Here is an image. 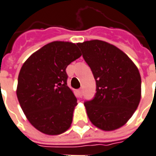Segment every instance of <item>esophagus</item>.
Segmentation results:
<instances>
[{"mask_svg":"<svg viewBox=\"0 0 156 156\" xmlns=\"http://www.w3.org/2000/svg\"><path fill=\"white\" fill-rule=\"evenodd\" d=\"M78 91H79L80 95H81V96H82V95H83V89H82V88H80L79 90H78Z\"/></svg>","mask_w":156,"mask_h":156,"instance_id":"34e87169","label":"esophagus"}]
</instances>
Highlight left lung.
Returning <instances> with one entry per match:
<instances>
[{
    "mask_svg": "<svg viewBox=\"0 0 156 156\" xmlns=\"http://www.w3.org/2000/svg\"><path fill=\"white\" fill-rule=\"evenodd\" d=\"M96 83L94 98L84 105L91 123L114 130L129 120L141 96V78L136 65L116 46L93 40L78 43Z\"/></svg>",
    "mask_w": 156,
    "mask_h": 156,
    "instance_id": "1",
    "label": "left lung"
}]
</instances>
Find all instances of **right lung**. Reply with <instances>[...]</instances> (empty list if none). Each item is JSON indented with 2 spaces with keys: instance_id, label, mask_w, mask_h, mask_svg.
Here are the masks:
<instances>
[{
  "instance_id": "1",
  "label": "right lung",
  "mask_w": 156,
  "mask_h": 156,
  "mask_svg": "<svg viewBox=\"0 0 156 156\" xmlns=\"http://www.w3.org/2000/svg\"><path fill=\"white\" fill-rule=\"evenodd\" d=\"M77 44L53 41L33 53L18 76V101L36 129L60 135L70 128L77 99L67 86L66 69L80 57Z\"/></svg>"
}]
</instances>
